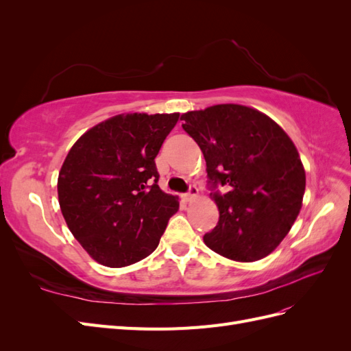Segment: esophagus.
<instances>
[{
  "label": "esophagus",
  "mask_w": 351,
  "mask_h": 351,
  "mask_svg": "<svg viewBox=\"0 0 351 351\" xmlns=\"http://www.w3.org/2000/svg\"><path fill=\"white\" fill-rule=\"evenodd\" d=\"M197 193H199L197 187H196V186H190V187H189V192L184 195V199H186L187 202H192V200L197 196Z\"/></svg>",
  "instance_id": "34e87169"
}]
</instances>
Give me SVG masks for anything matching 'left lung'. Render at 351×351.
<instances>
[{
  "instance_id": "8db88e82",
  "label": "left lung",
  "mask_w": 351,
  "mask_h": 351,
  "mask_svg": "<svg viewBox=\"0 0 351 351\" xmlns=\"http://www.w3.org/2000/svg\"><path fill=\"white\" fill-rule=\"evenodd\" d=\"M182 120L205 156L210 197L219 210L205 244L237 262L268 256L302 209L306 174L294 143L268 115L244 105H214ZM218 185L229 192L219 194Z\"/></svg>"
}]
</instances>
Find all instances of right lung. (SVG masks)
<instances>
[{"label":"right lung","mask_w":351,"mask_h":351,"mask_svg":"<svg viewBox=\"0 0 351 351\" xmlns=\"http://www.w3.org/2000/svg\"><path fill=\"white\" fill-rule=\"evenodd\" d=\"M178 117L115 115L82 134L66 156L57 184L62 217L101 265L121 268L149 256L178 210V197L159 189L155 165Z\"/></svg>","instance_id":"obj_1"}]
</instances>
